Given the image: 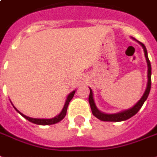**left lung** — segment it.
Here are the masks:
<instances>
[{
	"mask_svg": "<svg viewBox=\"0 0 157 157\" xmlns=\"http://www.w3.org/2000/svg\"><path fill=\"white\" fill-rule=\"evenodd\" d=\"M132 39H134L132 37ZM136 40V39H134ZM140 45L142 47L144 52H145V57H146V63H147V67H148V70H147V78H148V81H147V85H146V89L145 90V93L143 94L142 97L140 98L139 101L134 105L133 107L125 109V110H122V111L115 113V114H106L104 112H101L99 109L97 108V106L94 102V94H93L92 90L90 88V97H89V102H90V108L92 110L93 115H94L96 118H98L99 120L102 121H111V122H120V121H124L130 119L132 116L136 114L137 112L139 111L140 109L142 107L143 104L145 103L146 99L148 98V95L150 94V90H151V62H150L149 58H148V54H147V50H146L145 45L141 43L139 41L136 40Z\"/></svg>",
	"mask_w": 157,
	"mask_h": 157,
	"instance_id": "left-lung-1",
	"label": "left lung"
}]
</instances>
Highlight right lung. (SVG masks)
<instances>
[{
    "instance_id": "1",
    "label": "right lung",
    "mask_w": 157,
    "mask_h": 157,
    "mask_svg": "<svg viewBox=\"0 0 157 157\" xmlns=\"http://www.w3.org/2000/svg\"><path fill=\"white\" fill-rule=\"evenodd\" d=\"M76 92V90H74V91H72V92L67 95V99H66V101H65V104L63 105V108L62 109V111L58 114L57 116H55V117L52 118V119H36V118H31L28 117V116H26L25 115H23L22 113H21L18 109H17L16 107H14V105H12V103H11V105H13V107L14 109L17 110V111L20 114L22 117H24L26 120L27 121H29L30 122L33 123V124H40V125H48V124H56V123H58V122H60V121L65 117V115H66V113H67V106L69 105V102L71 101V99H73V97H74V94ZM11 101V100H10Z\"/></svg>"
}]
</instances>
